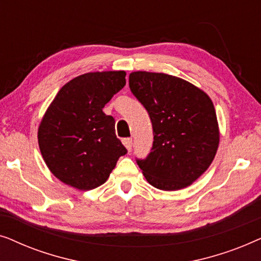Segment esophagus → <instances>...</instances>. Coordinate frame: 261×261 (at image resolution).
<instances>
[{"label": "esophagus", "instance_id": "esophagus-1", "mask_svg": "<svg viewBox=\"0 0 261 261\" xmlns=\"http://www.w3.org/2000/svg\"><path fill=\"white\" fill-rule=\"evenodd\" d=\"M122 144L124 145V147L127 148V151H128V152H130V149H132V145H133V140H132V138H126V139H123V140H122Z\"/></svg>", "mask_w": 261, "mask_h": 261}]
</instances>
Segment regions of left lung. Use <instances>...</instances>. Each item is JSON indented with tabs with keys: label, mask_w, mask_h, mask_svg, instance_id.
<instances>
[{
	"label": "left lung",
	"mask_w": 261,
	"mask_h": 261,
	"mask_svg": "<svg viewBox=\"0 0 261 261\" xmlns=\"http://www.w3.org/2000/svg\"><path fill=\"white\" fill-rule=\"evenodd\" d=\"M129 88L153 126L152 151L138 160L146 180L164 191L190 187L208 170L219 148L212 98L190 82L162 72L134 71Z\"/></svg>",
	"instance_id": "8db88e82"
}]
</instances>
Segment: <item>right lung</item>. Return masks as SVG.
Masks as SVG:
<instances>
[{
  "mask_svg": "<svg viewBox=\"0 0 261 261\" xmlns=\"http://www.w3.org/2000/svg\"><path fill=\"white\" fill-rule=\"evenodd\" d=\"M124 71L81 74L64 85L38 128L44 162L55 177L82 191L105 184L127 153L115 120L103 108L126 84Z\"/></svg>",
  "mask_w": 261,
  "mask_h": 261,
  "instance_id": "right-lung-1",
  "label": "right lung"
}]
</instances>
